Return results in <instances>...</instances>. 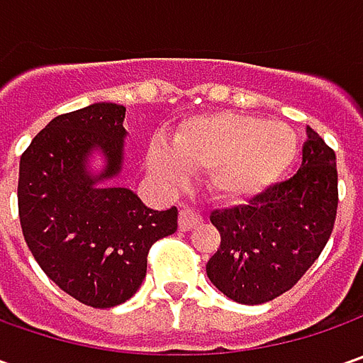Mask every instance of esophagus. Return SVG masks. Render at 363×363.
Instances as JSON below:
<instances>
[{
  "instance_id": "obj_1",
  "label": "esophagus",
  "mask_w": 363,
  "mask_h": 363,
  "mask_svg": "<svg viewBox=\"0 0 363 363\" xmlns=\"http://www.w3.org/2000/svg\"><path fill=\"white\" fill-rule=\"evenodd\" d=\"M203 222V218L198 214V212H194V210H182L179 212V230L182 232H188L191 228H196V226H200Z\"/></svg>"
}]
</instances>
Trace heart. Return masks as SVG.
Here are the masks:
<instances>
[{
	"label": "heart",
	"instance_id": "heart-1",
	"mask_svg": "<svg viewBox=\"0 0 363 363\" xmlns=\"http://www.w3.org/2000/svg\"><path fill=\"white\" fill-rule=\"evenodd\" d=\"M299 139L283 123L214 113L186 121L172 149H147V165L167 186H179L186 172H208L206 186L218 200H244L277 184L297 157Z\"/></svg>",
	"mask_w": 363,
	"mask_h": 363
}]
</instances>
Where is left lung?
<instances>
[{"instance_id": "8db88e82", "label": "left lung", "mask_w": 363, "mask_h": 363, "mask_svg": "<svg viewBox=\"0 0 363 363\" xmlns=\"http://www.w3.org/2000/svg\"><path fill=\"white\" fill-rule=\"evenodd\" d=\"M335 216V151L307 127L297 174L248 203L210 214L220 246L206 264L208 279L236 303L272 301L297 285L319 258Z\"/></svg>"}]
</instances>
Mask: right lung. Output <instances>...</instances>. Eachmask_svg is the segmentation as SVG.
<instances>
[{
	"label": "right lung",
	"instance_id": "obj_1",
	"mask_svg": "<svg viewBox=\"0 0 363 363\" xmlns=\"http://www.w3.org/2000/svg\"><path fill=\"white\" fill-rule=\"evenodd\" d=\"M125 106L94 103L58 115L21 153L18 210L40 269L84 305L106 309L143 283L153 242L177 230V208L151 210L127 188H103L123 165ZM99 148V176L86 167Z\"/></svg>",
	"mask_w": 363,
	"mask_h": 363
}]
</instances>
